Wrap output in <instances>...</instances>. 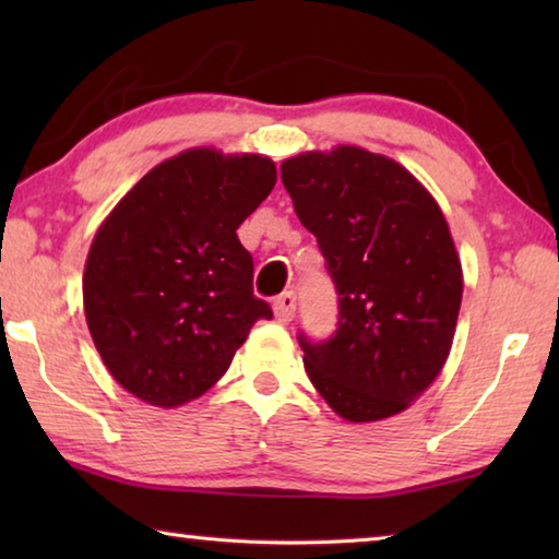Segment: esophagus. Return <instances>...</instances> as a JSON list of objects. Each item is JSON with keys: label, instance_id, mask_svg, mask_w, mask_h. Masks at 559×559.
<instances>
[{"label": "esophagus", "instance_id": "obj_1", "mask_svg": "<svg viewBox=\"0 0 559 559\" xmlns=\"http://www.w3.org/2000/svg\"><path fill=\"white\" fill-rule=\"evenodd\" d=\"M273 313H276V320H281V323L293 320V316H296V293L293 290L281 293V296L273 300Z\"/></svg>", "mask_w": 559, "mask_h": 559}]
</instances>
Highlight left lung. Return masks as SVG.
Returning a JSON list of instances; mask_svg holds the SVG:
<instances>
[{"label":"left lung","mask_w":559,"mask_h":559,"mask_svg":"<svg viewBox=\"0 0 559 559\" xmlns=\"http://www.w3.org/2000/svg\"><path fill=\"white\" fill-rule=\"evenodd\" d=\"M281 179L337 290L335 333L298 335L310 382L347 421L404 412L447 362L461 308L439 204L394 159L353 145L290 157Z\"/></svg>","instance_id":"1"}]
</instances>
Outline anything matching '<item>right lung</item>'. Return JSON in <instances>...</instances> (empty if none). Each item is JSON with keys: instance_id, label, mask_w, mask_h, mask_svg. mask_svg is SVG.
Listing matches in <instances>:
<instances>
[{"instance_id": "right-lung-1", "label": "right lung", "mask_w": 559, "mask_h": 559, "mask_svg": "<svg viewBox=\"0 0 559 559\" xmlns=\"http://www.w3.org/2000/svg\"><path fill=\"white\" fill-rule=\"evenodd\" d=\"M273 185L269 157L194 147L150 169L100 224L83 308L103 365L138 400L173 409L202 396L273 318L236 236Z\"/></svg>"}]
</instances>
